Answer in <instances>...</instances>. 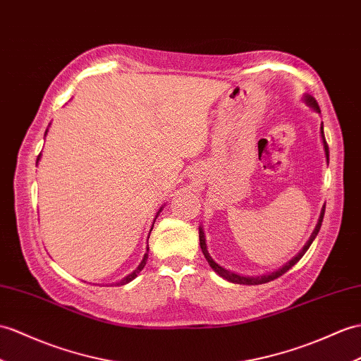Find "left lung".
<instances>
[{
  "mask_svg": "<svg viewBox=\"0 0 361 361\" xmlns=\"http://www.w3.org/2000/svg\"><path fill=\"white\" fill-rule=\"evenodd\" d=\"M303 99H305V103H306L309 107H312L315 112L320 114V107H318V103L315 102V98H314V97H311V95H305V98H303ZM320 130H322V140H323L324 155H326V160H328V163H329V147H328V142H326V140H324L323 123H322V128H320ZM323 216H324V207L322 209L320 219H318V223H317V226H315V229H314V232H312L311 238L307 240V243L305 245V247L300 250L298 255H295L294 258L290 259L289 263H286V264H284L283 267H280L279 271H274V272H271V274H266V275H259V276H246V275H240V274H235V272H232V271L224 269L223 266H220L219 263L214 262V258H212L211 255H209V252H207V246H206V238H204V231H203V228H200V246H201V250H203L204 258L207 259L209 266H211L212 269H214L216 274H219L220 276H223L224 280H228V281H231V283H237V284H263V283H267V281H272V280H275V279H279V276H281L283 274H286V272L290 269L292 266L297 264V263L300 262V258L306 254V250L309 249V246L312 245V241L315 240L318 231H320V228H322V223H323Z\"/></svg>",
  "mask_w": 361,
  "mask_h": 361,
  "instance_id": "8db88e82",
  "label": "left lung"
}]
</instances>
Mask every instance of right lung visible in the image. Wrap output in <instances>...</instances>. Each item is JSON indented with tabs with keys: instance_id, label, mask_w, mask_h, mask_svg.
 Wrapping results in <instances>:
<instances>
[{
	"instance_id": "add662e5",
	"label": "right lung",
	"mask_w": 361,
	"mask_h": 361,
	"mask_svg": "<svg viewBox=\"0 0 361 361\" xmlns=\"http://www.w3.org/2000/svg\"><path fill=\"white\" fill-rule=\"evenodd\" d=\"M46 133H47V130H46ZM39 157H41V154H39V155H38V158H37V163L39 161ZM160 212H161V209H160V211H158V212H157V216H158V215H160ZM157 216H155V220H157ZM152 228H154V224H152ZM150 231H152V229H150ZM149 235H150V233H149ZM147 240H149V237H147ZM147 252H149V245H147ZM147 252L145 254V257H142V259H141V263L138 264V267H137V269H135V271H133L132 274H129L128 276H124V279H123L121 281H118V283H115V284H116V286H123V284H126V283H129V281H132L133 279H135V276H137V275H138V274H140V272L142 271V267H145V266H146V262H147V257H149V255H147Z\"/></svg>"
}]
</instances>
